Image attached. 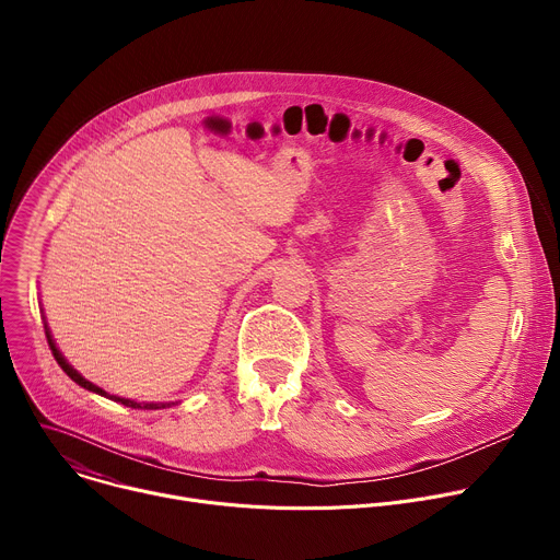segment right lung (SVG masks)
I'll list each match as a JSON object with an SVG mask.
<instances>
[{
	"label": "right lung",
	"instance_id": "obj_1",
	"mask_svg": "<svg viewBox=\"0 0 560 560\" xmlns=\"http://www.w3.org/2000/svg\"><path fill=\"white\" fill-rule=\"evenodd\" d=\"M44 330H46V339H48V346H50V350H52V357H55V361L59 363V368L77 383V385H82L84 389H91V392H95V394H102V396H106V398H110V401H117V404H121V406H126V408H143V410H162V408H171V406H175V404H137V401H130V398H121V396H115V394H108L106 389H102V387H97L95 383H91V381H86L82 374H79L66 359H63V354L57 350V346H55V341H52V335H50V330H48V326H44Z\"/></svg>",
	"mask_w": 560,
	"mask_h": 560
}]
</instances>
